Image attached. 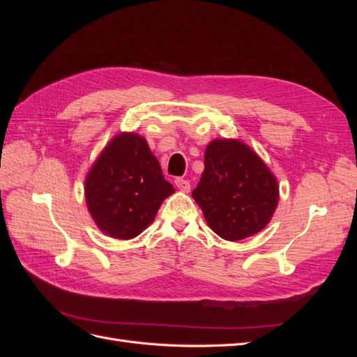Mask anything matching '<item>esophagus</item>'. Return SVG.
Wrapping results in <instances>:
<instances>
[{
    "instance_id": "obj_1",
    "label": "esophagus",
    "mask_w": 357,
    "mask_h": 357,
    "mask_svg": "<svg viewBox=\"0 0 357 357\" xmlns=\"http://www.w3.org/2000/svg\"><path fill=\"white\" fill-rule=\"evenodd\" d=\"M176 186H177V189L178 190H181V192H189L190 190V183H189V180H185V178H176Z\"/></svg>"
}]
</instances>
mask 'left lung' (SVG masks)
I'll return each instance as SVG.
<instances>
[{
  "mask_svg": "<svg viewBox=\"0 0 357 357\" xmlns=\"http://www.w3.org/2000/svg\"><path fill=\"white\" fill-rule=\"evenodd\" d=\"M204 172L192 197L210 228L228 241L261 232L278 202L274 174L240 139H213L205 149Z\"/></svg>",
  "mask_w": 357,
  "mask_h": 357,
  "instance_id": "left-lung-1",
  "label": "left lung"
}]
</instances>
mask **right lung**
Listing matches in <instances>:
<instances>
[{
    "label": "right lung",
    "instance_id": "obj_1",
    "mask_svg": "<svg viewBox=\"0 0 357 357\" xmlns=\"http://www.w3.org/2000/svg\"><path fill=\"white\" fill-rule=\"evenodd\" d=\"M158 159L138 134L116 135L84 180V197L96 226L117 240H131L155 220L162 201L174 193Z\"/></svg>",
    "mask_w": 357,
    "mask_h": 357
}]
</instances>
